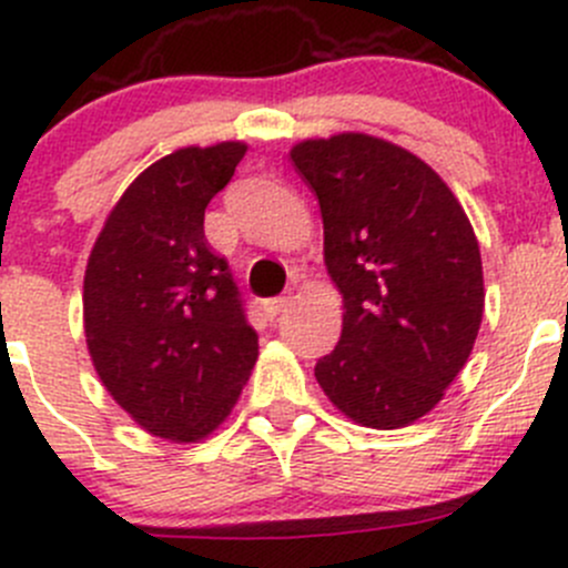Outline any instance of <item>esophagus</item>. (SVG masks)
I'll use <instances>...</instances> for the list:
<instances>
[{
	"mask_svg": "<svg viewBox=\"0 0 568 568\" xmlns=\"http://www.w3.org/2000/svg\"><path fill=\"white\" fill-rule=\"evenodd\" d=\"M291 300H294V296H274V300H266V302H263L261 307H263V313H266L268 318H277L280 313H283L285 307L291 305Z\"/></svg>",
	"mask_w": 568,
	"mask_h": 568,
	"instance_id": "34e87169",
	"label": "esophagus"
}]
</instances>
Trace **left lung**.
<instances>
[{"label":"left lung","instance_id":"1","mask_svg":"<svg viewBox=\"0 0 568 568\" xmlns=\"http://www.w3.org/2000/svg\"><path fill=\"white\" fill-rule=\"evenodd\" d=\"M291 162L324 220V263L343 300L316 379L365 428L412 426L445 398L484 318V266L462 203L420 156L382 136L302 140Z\"/></svg>","mask_w":568,"mask_h":568}]
</instances>
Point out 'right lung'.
Here are the masks:
<instances>
[{"label": "right lung", "mask_w": 568, "mask_h": 568, "mask_svg": "<svg viewBox=\"0 0 568 568\" xmlns=\"http://www.w3.org/2000/svg\"><path fill=\"white\" fill-rule=\"evenodd\" d=\"M247 142L186 145L129 183L84 268V337L114 404L159 439L211 437L257 359L225 257L203 233L205 205Z\"/></svg>", "instance_id": "add662e5"}]
</instances>
